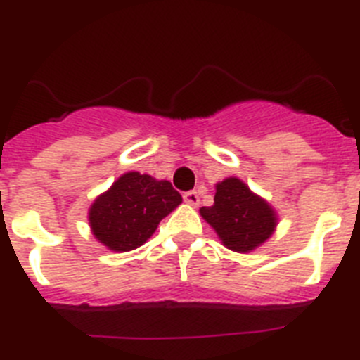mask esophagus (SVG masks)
Masks as SVG:
<instances>
[{"label": "esophagus", "instance_id": "esophagus-1", "mask_svg": "<svg viewBox=\"0 0 360 360\" xmlns=\"http://www.w3.org/2000/svg\"><path fill=\"white\" fill-rule=\"evenodd\" d=\"M184 202L189 203V205H198L200 203V196L196 191H187V193H184Z\"/></svg>", "mask_w": 360, "mask_h": 360}]
</instances>
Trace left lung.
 Wrapping results in <instances>:
<instances>
[{"label":"left lung","mask_w":360,"mask_h":360,"mask_svg":"<svg viewBox=\"0 0 360 360\" xmlns=\"http://www.w3.org/2000/svg\"><path fill=\"white\" fill-rule=\"evenodd\" d=\"M209 225L218 232L225 247L249 252L274 232L276 214L269 203L250 193L238 178H227L216 186L214 203L200 209Z\"/></svg>","instance_id":"8db88e82"}]
</instances>
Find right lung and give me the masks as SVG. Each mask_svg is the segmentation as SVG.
<instances>
[{
	"label": "right lung",
	"instance_id": "add662e5",
	"mask_svg": "<svg viewBox=\"0 0 360 360\" xmlns=\"http://www.w3.org/2000/svg\"><path fill=\"white\" fill-rule=\"evenodd\" d=\"M180 202L182 196L167 180L126 173L91 205V231L108 249L133 250L148 241Z\"/></svg>",
	"mask_w": 360,
	"mask_h": 360
}]
</instances>
